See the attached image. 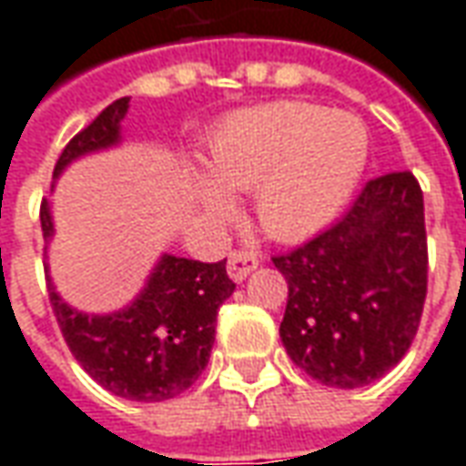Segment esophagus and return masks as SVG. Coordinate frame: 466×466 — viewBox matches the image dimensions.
Wrapping results in <instances>:
<instances>
[{"instance_id": "34e87169", "label": "esophagus", "mask_w": 466, "mask_h": 466, "mask_svg": "<svg viewBox=\"0 0 466 466\" xmlns=\"http://www.w3.org/2000/svg\"><path fill=\"white\" fill-rule=\"evenodd\" d=\"M256 267H258V258L248 251H233L228 256V277L233 282H243Z\"/></svg>"}]
</instances>
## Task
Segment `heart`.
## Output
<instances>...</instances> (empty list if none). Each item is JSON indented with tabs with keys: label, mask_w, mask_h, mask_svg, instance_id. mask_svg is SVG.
I'll use <instances>...</instances> for the list:
<instances>
[{
	"label": "heart",
	"mask_w": 466,
	"mask_h": 466,
	"mask_svg": "<svg viewBox=\"0 0 466 466\" xmlns=\"http://www.w3.org/2000/svg\"><path fill=\"white\" fill-rule=\"evenodd\" d=\"M370 133L357 115L310 102L240 109L208 140L209 177H195L197 205L210 218L233 212L230 192H251L256 223L274 240L310 238L357 192Z\"/></svg>",
	"instance_id": "b5f03b06"
}]
</instances>
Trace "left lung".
I'll use <instances>...</instances> for the list:
<instances>
[{
	"label": "left lung",
	"mask_w": 466,
	"mask_h": 466,
	"mask_svg": "<svg viewBox=\"0 0 466 466\" xmlns=\"http://www.w3.org/2000/svg\"><path fill=\"white\" fill-rule=\"evenodd\" d=\"M287 279L279 339L299 370L354 390L385 377L410 349L426 302L423 192L410 171L371 179L320 236L274 256Z\"/></svg>",
	"instance_id": "1"
}]
</instances>
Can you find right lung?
Segmentation results:
<instances>
[{
	"label": "right lung",
	"mask_w": 466,
	"mask_h": 466,
	"mask_svg": "<svg viewBox=\"0 0 466 466\" xmlns=\"http://www.w3.org/2000/svg\"><path fill=\"white\" fill-rule=\"evenodd\" d=\"M127 96L105 107L92 125L66 146L53 179L89 153L109 151L123 143ZM40 226L48 243L56 236L51 202L40 205ZM48 295L58 328L84 371L125 400L161 402L182 395L210 361L218 308L236 284L226 261L202 264L195 258L161 254L136 298L112 313H86L71 308L53 284Z\"/></svg>",
	"instance_id": "obj_1"
}]
</instances>
